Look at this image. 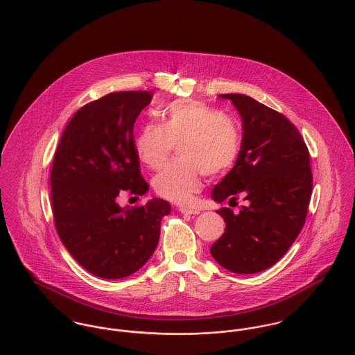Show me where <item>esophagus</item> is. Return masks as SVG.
Wrapping results in <instances>:
<instances>
[{"mask_svg": "<svg viewBox=\"0 0 355 355\" xmlns=\"http://www.w3.org/2000/svg\"><path fill=\"white\" fill-rule=\"evenodd\" d=\"M179 211L182 214H200V210L198 209H190V207H180Z\"/></svg>", "mask_w": 355, "mask_h": 355, "instance_id": "34e87169", "label": "esophagus"}]
</instances>
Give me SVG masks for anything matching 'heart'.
I'll list each match as a JSON object with an SVG mask.
<instances>
[{"mask_svg": "<svg viewBox=\"0 0 355 355\" xmlns=\"http://www.w3.org/2000/svg\"><path fill=\"white\" fill-rule=\"evenodd\" d=\"M161 124L144 123L134 148L141 162L159 166L178 142L180 157L166 162L153 178L154 191L175 203L187 205L202 189L203 172L228 171L241 150L235 121L218 109L197 100H178L159 110Z\"/></svg>", "mask_w": 355, "mask_h": 355, "instance_id": "1", "label": "heart"}]
</instances>
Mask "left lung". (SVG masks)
Returning a JSON list of instances; mask_svg holds the SVG:
<instances>
[{
  "label": "left lung",
  "instance_id": "left-lung-1",
  "mask_svg": "<svg viewBox=\"0 0 355 355\" xmlns=\"http://www.w3.org/2000/svg\"><path fill=\"white\" fill-rule=\"evenodd\" d=\"M242 117L243 137L234 168L214 186L211 200L248 205L217 210L225 232L210 254L230 272L252 275L275 265L300 235L310 202V155L295 125L245 94H221ZM232 206V205H230Z\"/></svg>",
  "mask_w": 355,
  "mask_h": 355
}]
</instances>
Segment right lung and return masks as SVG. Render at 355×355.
<instances>
[{"mask_svg":"<svg viewBox=\"0 0 355 355\" xmlns=\"http://www.w3.org/2000/svg\"><path fill=\"white\" fill-rule=\"evenodd\" d=\"M153 92L110 93L80 107L65 127L51 165V206L65 249L86 270L121 279L152 257L171 205L153 198L120 206L121 191L145 196L134 124Z\"/></svg>","mask_w":355,"mask_h":355,"instance_id":"right-lung-1","label":"right lung"}]
</instances>
